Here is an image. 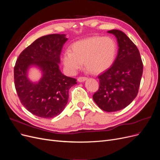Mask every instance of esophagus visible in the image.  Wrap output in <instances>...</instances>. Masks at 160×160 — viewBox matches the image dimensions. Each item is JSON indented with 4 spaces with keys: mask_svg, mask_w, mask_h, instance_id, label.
<instances>
[{
    "mask_svg": "<svg viewBox=\"0 0 160 160\" xmlns=\"http://www.w3.org/2000/svg\"><path fill=\"white\" fill-rule=\"evenodd\" d=\"M87 77H78V81L79 82H83V81H85V80H87Z\"/></svg>",
    "mask_w": 160,
    "mask_h": 160,
    "instance_id": "obj_1",
    "label": "esophagus"
}]
</instances>
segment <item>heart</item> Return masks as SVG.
<instances>
[{
  "label": "heart",
  "mask_w": 160,
  "mask_h": 160,
  "mask_svg": "<svg viewBox=\"0 0 160 160\" xmlns=\"http://www.w3.org/2000/svg\"><path fill=\"white\" fill-rule=\"evenodd\" d=\"M72 52L63 55V63L71 73H75L85 62L87 69L101 72L109 69L114 61L117 45L110 37L95 36L78 41L72 44Z\"/></svg>",
  "instance_id": "1"
}]
</instances>
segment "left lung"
Wrapping results in <instances>:
<instances>
[{
    "label": "left lung",
    "mask_w": 160,
    "mask_h": 160,
    "mask_svg": "<svg viewBox=\"0 0 160 160\" xmlns=\"http://www.w3.org/2000/svg\"><path fill=\"white\" fill-rule=\"evenodd\" d=\"M118 42V56L109 69L98 76L99 89L93 95L98 107L114 112L127 107L138 95L143 74L139 51L125 34L111 30Z\"/></svg>",
    "instance_id": "1"
}]
</instances>
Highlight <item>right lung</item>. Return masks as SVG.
Masks as SVG:
<instances>
[{"mask_svg": "<svg viewBox=\"0 0 160 160\" xmlns=\"http://www.w3.org/2000/svg\"><path fill=\"white\" fill-rule=\"evenodd\" d=\"M65 35L52 34L37 38L24 49L14 67V86L21 103L38 117L52 118L63 111L68 101L69 91L77 79L61 73L58 63ZM35 64L43 71V77L37 84L28 79L26 72Z\"/></svg>", "mask_w": 160, "mask_h": 160, "instance_id": "obj_1", "label": "right lung"}]
</instances>
